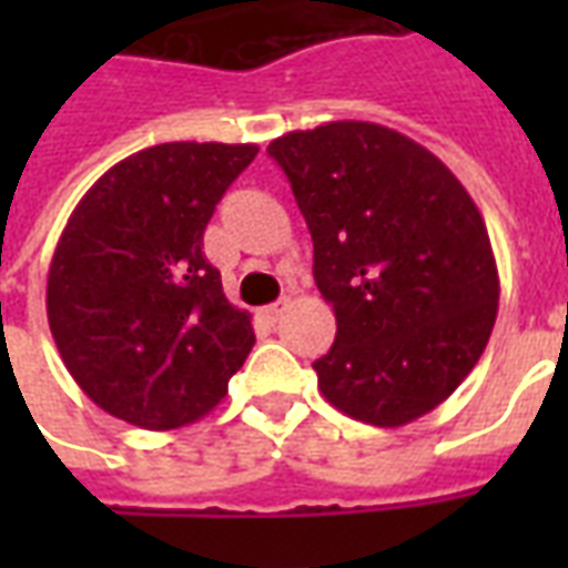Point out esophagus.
<instances>
[{
	"mask_svg": "<svg viewBox=\"0 0 568 568\" xmlns=\"http://www.w3.org/2000/svg\"><path fill=\"white\" fill-rule=\"evenodd\" d=\"M280 313H283V307H280V304H271V307H261L258 310V320L264 322V325H276V320H280Z\"/></svg>",
	"mask_w": 568,
	"mask_h": 568,
	"instance_id": "1",
	"label": "esophagus"
}]
</instances>
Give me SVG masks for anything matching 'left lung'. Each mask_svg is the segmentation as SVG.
<instances>
[{"label": "left lung", "instance_id": "obj_1", "mask_svg": "<svg viewBox=\"0 0 568 568\" xmlns=\"http://www.w3.org/2000/svg\"><path fill=\"white\" fill-rule=\"evenodd\" d=\"M313 236L337 337L313 362L346 417L395 428L468 377L496 322L499 273L463 182L398 130L332 121L267 145Z\"/></svg>", "mask_w": 568, "mask_h": 568}]
</instances>
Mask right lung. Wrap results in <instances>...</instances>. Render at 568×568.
<instances>
[{"label":"right lung","instance_id":"add662e5","mask_svg":"<svg viewBox=\"0 0 568 568\" xmlns=\"http://www.w3.org/2000/svg\"><path fill=\"white\" fill-rule=\"evenodd\" d=\"M258 145L163 142L81 197L48 271V325L84 395L130 426L206 417L255 344L203 255L215 203Z\"/></svg>","mask_w":568,"mask_h":568}]
</instances>
